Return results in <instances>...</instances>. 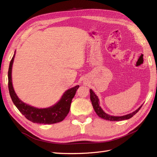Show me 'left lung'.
Wrapping results in <instances>:
<instances>
[{"label":"left lung","mask_w":157,"mask_h":157,"mask_svg":"<svg viewBox=\"0 0 157 157\" xmlns=\"http://www.w3.org/2000/svg\"><path fill=\"white\" fill-rule=\"evenodd\" d=\"M90 100L92 102V104L93 106V108H94L95 112L96 113V114L98 115V117H101L102 119H104L105 120H108V121H122V120H125V119H128L129 118L132 117L134 115H136V113L138 112V111L140 108L142 107L140 106V107L136 110L135 111H134L130 114L126 115H123V116H111L109 115L108 114L103 111V110L101 109V106L99 105V100L98 96H96V94H95V93L92 91V90H90Z\"/></svg>","instance_id":"left-lung-1"}]
</instances>
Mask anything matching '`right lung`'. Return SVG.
I'll return each mask as SVG.
<instances>
[{"instance_id":"obj_1","label":"right lung","mask_w":157,"mask_h":157,"mask_svg":"<svg viewBox=\"0 0 157 157\" xmlns=\"http://www.w3.org/2000/svg\"><path fill=\"white\" fill-rule=\"evenodd\" d=\"M15 55H13L9 64L8 71V86L10 96L13 102L21 114L26 119L33 123L42 124H52L62 121L69 113L73 98L76 93L79 86L67 90L62 96L60 101L56 105L46 109H38L23 102L17 96L12 84L11 71Z\"/></svg>"}]
</instances>
